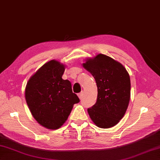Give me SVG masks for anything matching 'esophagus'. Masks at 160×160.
I'll return each mask as SVG.
<instances>
[{
    "label": "esophagus",
    "mask_w": 160,
    "mask_h": 160,
    "mask_svg": "<svg viewBox=\"0 0 160 160\" xmlns=\"http://www.w3.org/2000/svg\"><path fill=\"white\" fill-rule=\"evenodd\" d=\"M78 97H79L80 99H82V97H83V91H82V92H80L78 93Z\"/></svg>",
    "instance_id": "1"
}]
</instances>
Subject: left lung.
<instances>
[{
	"label": "left lung",
	"mask_w": 160,
	"mask_h": 160,
	"mask_svg": "<svg viewBox=\"0 0 160 160\" xmlns=\"http://www.w3.org/2000/svg\"><path fill=\"white\" fill-rule=\"evenodd\" d=\"M83 67L94 77L98 87L96 102L87 109L98 127L116 125L128 108L131 95L130 77L124 66L111 58L98 54Z\"/></svg>",
	"instance_id": "left-lung-1"
}]
</instances>
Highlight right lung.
<instances>
[{"instance_id": "1", "label": "right lung", "mask_w": 160, "mask_h": 160, "mask_svg": "<svg viewBox=\"0 0 160 160\" xmlns=\"http://www.w3.org/2000/svg\"><path fill=\"white\" fill-rule=\"evenodd\" d=\"M64 66L56 60L44 64L27 84L25 98L29 110L38 123L49 129L60 128L80 102L73 93L69 80L62 76Z\"/></svg>"}]
</instances>
